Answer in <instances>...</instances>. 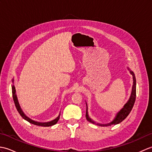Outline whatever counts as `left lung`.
<instances>
[{
  "label": "left lung",
  "instance_id": "obj_1",
  "mask_svg": "<svg viewBox=\"0 0 152 152\" xmlns=\"http://www.w3.org/2000/svg\"><path fill=\"white\" fill-rule=\"evenodd\" d=\"M127 69L129 70V72L133 76V86H132V90H131V93L130 95V97L129 99L127 102L125 103V105L120 110H119L117 114H115V118L113 119V120L110 121V123H108V124H99V123H97L94 120L89 117V114H88V105H87L86 103V118L87 119V120L89 121L90 123H92L93 124H95L96 125L99 126H101V127H107V126H110L112 125H117L119 123H121L123 121L124 119L127 117L128 115L129 114V113L131 112L132 108L133 107V105L134 104L135 102V99H136V78H135V75L133 71L131 70L130 69L129 67H127Z\"/></svg>",
  "mask_w": 152,
  "mask_h": 152
}]
</instances>
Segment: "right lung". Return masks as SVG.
Returning <instances> with one entry per match:
<instances>
[{
	"instance_id": "obj_1",
	"label": "right lung",
	"mask_w": 152,
	"mask_h": 152,
	"mask_svg": "<svg viewBox=\"0 0 152 152\" xmlns=\"http://www.w3.org/2000/svg\"><path fill=\"white\" fill-rule=\"evenodd\" d=\"M12 82H13V85L12 86V91L13 99H14V104H15V106L16 107V109H17V110L18 111V112L19 113V114L21 115V116L23 118L25 119L26 121L31 123V124H32L38 125V126H42V127H50V126H52V125L57 124V121H59V119L60 118L61 113H59V115H58L56 118H55L54 119H53V120L50 121H47V122H38V121H34V120H33V119H31L30 118H28L27 115H25V114L23 112V111L22 110V109H21V106H20V104H19V101H18L17 94H16L15 88V86L14 84V79L12 80Z\"/></svg>"
}]
</instances>
